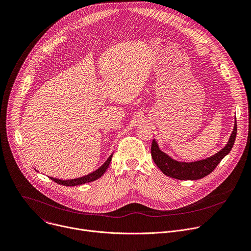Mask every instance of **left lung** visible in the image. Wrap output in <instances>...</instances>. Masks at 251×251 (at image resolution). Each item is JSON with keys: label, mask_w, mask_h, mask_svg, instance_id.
<instances>
[{"label": "left lung", "mask_w": 251, "mask_h": 251, "mask_svg": "<svg viewBox=\"0 0 251 251\" xmlns=\"http://www.w3.org/2000/svg\"><path fill=\"white\" fill-rule=\"evenodd\" d=\"M236 137V120L233 130L226 145L217 153L195 161H180L175 159L166 152L162 151L156 141L153 139L151 148V157L157 168L168 176L179 180H197L210 175L220 161L230 151Z\"/></svg>", "instance_id": "left-lung-1"}]
</instances>
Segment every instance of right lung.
Segmentation results:
<instances>
[{
    "instance_id": "add662e5",
    "label": "right lung",
    "mask_w": 251,
    "mask_h": 251,
    "mask_svg": "<svg viewBox=\"0 0 251 251\" xmlns=\"http://www.w3.org/2000/svg\"><path fill=\"white\" fill-rule=\"evenodd\" d=\"M112 155H113V153H111L109 155V157L106 159V161L101 166H100V168L97 171H95V172H93V173H91V174H89L85 176L77 177V178H72V179H66V180L51 177V176H49V178H51L56 183L61 184V185H65V186H75V185H80V184H85V183H88V182L95 181V180L99 179L100 177H101L104 175V173L106 172V170L108 169V166L110 164V161L112 159ZM37 173H39V172H37Z\"/></svg>"
}]
</instances>
